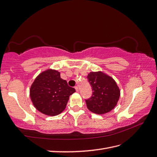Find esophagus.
<instances>
[{
  "mask_svg": "<svg viewBox=\"0 0 157 157\" xmlns=\"http://www.w3.org/2000/svg\"><path fill=\"white\" fill-rule=\"evenodd\" d=\"M75 89L76 90V92H78V91H79V87L78 86H75Z\"/></svg>",
  "mask_w": 157,
  "mask_h": 157,
  "instance_id": "1",
  "label": "esophagus"
}]
</instances>
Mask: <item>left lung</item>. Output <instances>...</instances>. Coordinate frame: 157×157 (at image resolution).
<instances>
[{
  "mask_svg": "<svg viewBox=\"0 0 157 157\" xmlns=\"http://www.w3.org/2000/svg\"><path fill=\"white\" fill-rule=\"evenodd\" d=\"M87 78L93 91L92 97L86 100L88 110L100 115L112 110L120 96V90L115 80L102 71L90 72Z\"/></svg>",
  "mask_w": 157,
  "mask_h": 157,
  "instance_id": "1",
  "label": "left lung"
}]
</instances>
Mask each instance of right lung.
I'll use <instances>...</instances> for the list:
<instances>
[{
    "mask_svg": "<svg viewBox=\"0 0 157 157\" xmlns=\"http://www.w3.org/2000/svg\"><path fill=\"white\" fill-rule=\"evenodd\" d=\"M75 92L61 79L60 72L47 69L36 77L31 86L29 94L33 104L42 114L57 116L63 112L70 95Z\"/></svg>",
    "mask_w": 157,
    "mask_h": 157,
    "instance_id": "right-lung-1",
    "label": "right lung"
}]
</instances>
